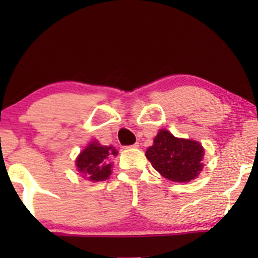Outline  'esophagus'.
Masks as SVG:
<instances>
[{
  "label": "esophagus",
  "mask_w": 258,
  "mask_h": 258,
  "mask_svg": "<svg viewBox=\"0 0 258 258\" xmlns=\"http://www.w3.org/2000/svg\"><path fill=\"white\" fill-rule=\"evenodd\" d=\"M139 146H140V144L136 142L135 144H133V146H129V147H126V148H139Z\"/></svg>",
  "instance_id": "1"
}]
</instances>
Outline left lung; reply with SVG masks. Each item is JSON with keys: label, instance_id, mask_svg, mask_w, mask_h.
Masks as SVG:
<instances>
[{"label": "left lung", "instance_id": "obj_1", "mask_svg": "<svg viewBox=\"0 0 258 258\" xmlns=\"http://www.w3.org/2000/svg\"><path fill=\"white\" fill-rule=\"evenodd\" d=\"M204 149L196 141L176 139L167 130L155 137L146 156L155 170L174 182H189L203 169Z\"/></svg>", "mask_w": 258, "mask_h": 258}]
</instances>
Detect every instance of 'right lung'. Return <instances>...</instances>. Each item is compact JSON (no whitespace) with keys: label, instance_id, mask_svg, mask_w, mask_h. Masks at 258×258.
I'll use <instances>...</instances> for the list:
<instances>
[{"label":"right lung","instance_id":"obj_1","mask_svg":"<svg viewBox=\"0 0 258 258\" xmlns=\"http://www.w3.org/2000/svg\"><path fill=\"white\" fill-rule=\"evenodd\" d=\"M112 155H117V151L112 147L93 142L79 155L76 167L81 174H83V177L95 182L104 181L111 174L109 158Z\"/></svg>","mask_w":258,"mask_h":258}]
</instances>
